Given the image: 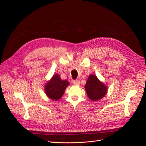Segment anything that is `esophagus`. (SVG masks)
<instances>
[{
  "mask_svg": "<svg viewBox=\"0 0 146 146\" xmlns=\"http://www.w3.org/2000/svg\"><path fill=\"white\" fill-rule=\"evenodd\" d=\"M73 83L74 85H80L79 80H73Z\"/></svg>",
  "mask_w": 146,
  "mask_h": 146,
  "instance_id": "34e87169",
  "label": "esophagus"
}]
</instances>
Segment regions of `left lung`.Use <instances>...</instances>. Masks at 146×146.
I'll return each instance as SVG.
<instances>
[{
	"mask_svg": "<svg viewBox=\"0 0 146 146\" xmlns=\"http://www.w3.org/2000/svg\"><path fill=\"white\" fill-rule=\"evenodd\" d=\"M88 97L92 101H96L104 98L108 92V87L99 80L94 74H90L85 85Z\"/></svg>",
	"mask_w": 146,
	"mask_h": 146,
	"instance_id": "8db88e82",
	"label": "left lung"
}]
</instances>
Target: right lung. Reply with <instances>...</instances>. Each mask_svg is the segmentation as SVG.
Wrapping results in <instances>:
<instances>
[{
  "instance_id": "1",
  "label": "right lung",
  "mask_w": 146,
  "mask_h": 146,
  "mask_svg": "<svg viewBox=\"0 0 146 146\" xmlns=\"http://www.w3.org/2000/svg\"><path fill=\"white\" fill-rule=\"evenodd\" d=\"M69 84L70 83L67 80L61 79L60 75L56 73L45 84V94L50 99L58 101L63 96L64 91Z\"/></svg>"
}]
</instances>
